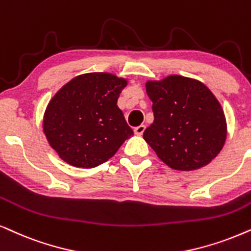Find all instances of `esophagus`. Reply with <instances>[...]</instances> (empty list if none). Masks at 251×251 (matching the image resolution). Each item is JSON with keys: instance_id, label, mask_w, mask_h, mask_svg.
Returning a JSON list of instances; mask_svg holds the SVG:
<instances>
[{"instance_id": "34e87169", "label": "esophagus", "mask_w": 251, "mask_h": 251, "mask_svg": "<svg viewBox=\"0 0 251 251\" xmlns=\"http://www.w3.org/2000/svg\"><path fill=\"white\" fill-rule=\"evenodd\" d=\"M144 130H145V126L141 125V126H136V128L133 129V132H135V135L141 136V135H143V132H144Z\"/></svg>"}]
</instances>
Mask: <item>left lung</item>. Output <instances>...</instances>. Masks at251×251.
Returning <instances> with one entry per match:
<instances>
[{"label": "left lung", "instance_id": "left-lung-1", "mask_svg": "<svg viewBox=\"0 0 251 251\" xmlns=\"http://www.w3.org/2000/svg\"><path fill=\"white\" fill-rule=\"evenodd\" d=\"M154 121L143 137L173 169L194 171L217 157L226 141L224 110L196 79L178 75L146 83Z\"/></svg>", "mask_w": 251, "mask_h": 251}]
</instances>
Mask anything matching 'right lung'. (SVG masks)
<instances>
[{
    "label": "right lung",
    "instance_id": "obj_1",
    "mask_svg": "<svg viewBox=\"0 0 251 251\" xmlns=\"http://www.w3.org/2000/svg\"><path fill=\"white\" fill-rule=\"evenodd\" d=\"M126 80L106 73L75 77L53 97L44 132L62 160L93 168L112 158L133 135L116 102Z\"/></svg>",
    "mask_w": 251,
    "mask_h": 251
}]
</instances>
